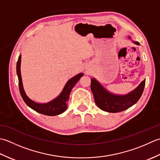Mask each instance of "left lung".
I'll list each match as a JSON object with an SVG mask.
<instances>
[{
  "instance_id": "1",
  "label": "left lung",
  "mask_w": 160,
  "mask_h": 160,
  "mask_svg": "<svg viewBox=\"0 0 160 160\" xmlns=\"http://www.w3.org/2000/svg\"><path fill=\"white\" fill-rule=\"evenodd\" d=\"M133 43L139 45L138 41H133ZM145 81L146 79L142 81L134 90L125 95L109 92L94 78L91 79L90 88L94 102L100 109L108 112H119L128 109L138 102L144 91Z\"/></svg>"
}]
</instances>
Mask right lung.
Masks as SVG:
<instances>
[{
	"mask_svg": "<svg viewBox=\"0 0 160 160\" xmlns=\"http://www.w3.org/2000/svg\"><path fill=\"white\" fill-rule=\"evenodd\" d=\"M21 55L18 57V59L16 63V73H17L18 78V86L19 90H20L21 95L25 103L27 105L33 109L35 111L43 114L48 116H55L60 115L63 113L68 108V102L69 100L70 94L72 89L73 88L81 77L83 75V73H79L77 75L72 78L66 83L64 88L61 93L58 95L57 98H55L51 102L46 103H36L31 100L29 97L26 95V94L22 86L21 74Z\"/></svg>",
	"mask_w": 160,
	"mask_h": 160,
	"instance_id": "obj_1",
	"label": "right lung"
}]
</instances>
